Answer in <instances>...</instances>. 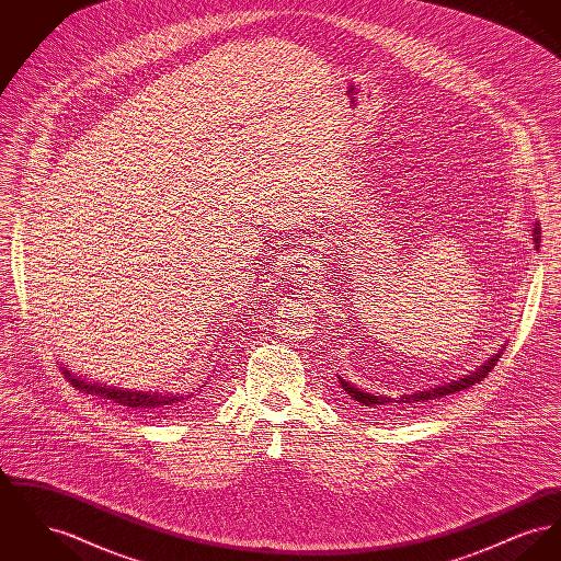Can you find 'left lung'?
I'll return each mask as SVG.
<instances>
[{
  "mask_svg": "<svg viewBox=\"0 0 561 561\" xmlns=\"http://www.w3.org/2000/svg\"><path fill=\"white\" fill-rule=\"evenodd\" d=\"M533 238L534 243H536V248H540V227H538V225H534ZM503 351H505V345L499 348V353H494V355H492L483 366H480L476 373L467 374V376H462V378H458V380H450V382H444V385L431 387V389H425V391H416V393H410V396H400V398L376 396V393L362 391L359 387L351 385L348 380L341 378V376H339V382H341V387L345 389V393H347L351 400H355L357 403L366 405V408H380V410H391V408H398V405L419 408V403H423V401L439 400V398L453 396V393H458V391H462V389H469L471 385H476V382L483 380L488 374L494 370V366L499 364V359H501Z\"/></svg>",
  "mask_w": 561,
  "mask_h": 561,
  "instance_id": "obj_1",
  "label": "left lung"
}]
</instances>
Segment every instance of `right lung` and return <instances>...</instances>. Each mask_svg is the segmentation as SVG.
I'll use <instances>...</instances> for the list:
<instances>
[{"label": "right lung", "mask_w": 561, "mask_h": 561, "mask_svg": "<svg viewBox=\"0 0 561 561\" xmlns=\"http://www.w3.org/2000/svg\"><path fill=\"white\" fill-rule=\"evenodd\" d=\"M65 378L80 391H85L88 396H96L101 400H111L113 403H119V405H128L134 410H165V408H172V405H179L181 401L188 398V396H174V393H151V391H134V389H117V387H107V385H101V382H92V380H85L80 378L78 374L71 373L69 368H62Z\"/></svg>", "instance_id": "right-lung-1"}]
</instances>
